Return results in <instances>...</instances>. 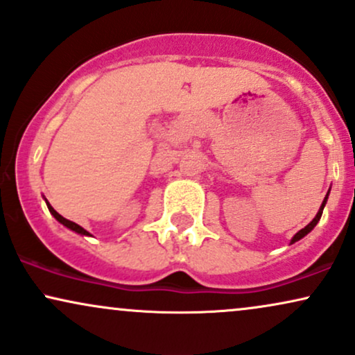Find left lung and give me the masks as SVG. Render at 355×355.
I'll use <instances>...</instances> for the list:
<instances>
[{"label":"left lung","mask_w":355,"mask_h":355,"mask_svg":"<svg viewBox=\"0 0 355 355\" xmlns=\"http://www.w3.org/2000/svg\"><path fill=\"white\" fill-rule=\"evenodd\" d=\"M326 200H327V196H326V199H324V200H322V205H321V209H319L318 216L313 218V222H311V224H308V225H306V227H304V229H301V230L298 232V234H296V235H295V237H293V240H291V243L298 242V240H300V239H303L306 234H309V232H311V230L314 229V225H316V224H318V220H319V218H321V216H322V209H324V204H326Z\"/></svg>","instance_id":"1"}]
</instances>
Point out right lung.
Masks as SVG:
<instances>
[{
    "label": "right lung",
    "instance_id": "1",
    "mask_svg": "<svg viewBox=\"0 0 355 355\" xmlns=\"http://www.w3.org/2000/svg\"><path fill=\"white\" fill-rule=\"evenodd\" d=\"M47 207H49V211H51V214H52V216H54V217L57 218V220H59V222H60V224H62V225H65V227H67V229H71V230H73V232H77V234H82V235H90V234H89V232H87L85 229H82V227H80V225H77V224H76V222H72V220H67V218H65V217H62V216H60V214H59V212H55V211H54V209H52V207H51V205H47Z\"/></svg>",
    "mask_w": 355,
    "mask_h": 355
}]
</instances>
